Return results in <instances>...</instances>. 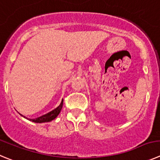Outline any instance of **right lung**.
<instances>
[{
  "label": "right lung",
  "instance_id": "1",
  "mask_svg": "<svg viewBox=\"0 0 160 160\" xmlns=\"http://www.w3.org/2000/svg\"><path fill=\"white\" fill-rule=\"evenodd\" d=\"M62 107H63V99H62L61 104H60L56 109L52 110V111L49 112V113H47V114H44V115L41 116V117L37 118L35 119H28V120L31 121V122H36V123H42V122H51L52 120H53V119H55L57 117H58V115L60 114V112H61V110H62ZM23 117L26 118L24 117V116H23Z\"/></svg>",
  "mask_w": 160,
  "mask_h": 160
}]
</instances>
